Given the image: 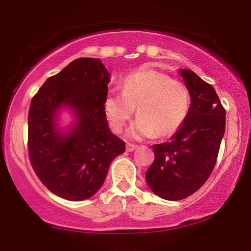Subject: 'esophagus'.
<instances>
[{
    "mask_svg": "<svg viewBox=\"0 0 251 251\" xmlns=\"http://www.w3.org/2000/svg\"><path fill=\"white\" fill-rule=\"evenodd\" d=\"M136 146L135 144H130V143H127L126 144V151H128V152H132V151H134L136 149Z\"/></svg>",
    "mask_w": 251,
    "mask_h": 251,
    "instance_id": "esophagus-1",
    "label": "esophagus"
}]
</instances>
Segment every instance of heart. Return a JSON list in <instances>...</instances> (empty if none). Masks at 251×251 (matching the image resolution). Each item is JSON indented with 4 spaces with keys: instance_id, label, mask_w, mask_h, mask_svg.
I'll return each instance as SVG.
<instances>
[{
    "instance_id": "b5f03b06",
    "label": "heart",
    "mask_w": 251,
    "mask_h": 251,
    "mask_svg": "<svg viewBox=\"0 0 251 251\" xmlns=\"http://www.w3.org/2000/svg\"><path fill=\"white\" fill-rule=\"evenodd\" d=\"M189 91L182 82L151 68L127 75L123 92H109L104 111L112 132L119 133L136 114L139 118L127 132L132 139L167 136L175 133L189 112Z\"/></svg>"
}]
</instances>
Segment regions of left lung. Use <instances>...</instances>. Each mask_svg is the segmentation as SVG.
Wrapping results in <instances>:
<instances>
[{
  "label": "left lung",
  "mask_w": 251,
  "mask_h": 251,
  "mask_svg": "<svg viewBox=\"0 0 251 251\" xmlns=\"http://www.w3.org/2000/svg\"><path fill=\"white\" fill-rule=\"evenodd\" d=\"M191 98L189 112L168 142L153 144L146 181L154 195L182 200L199 190L216 164L225 133V109L214 87L190 69H179Z\"/></svg>",
  "instance_id": "8db88e82"
}]
</instances>
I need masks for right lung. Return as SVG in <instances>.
<instances>
[{
  "instance_id": "add662e5",
  "label": "right lung",
  "mask_w": 251,
  "mask_h": 251,
  "mask_svg": "<svg viewBox=\"0 0 251 251\" xmlns=\"http://www.w3.org/2000/svg\"><path fill=\"white\" fill-rule=\"evenodd\" d=\"M110 74L100 59L79 58L50 77L31 99L28 150L35 173L58 197L89 199L99 191L111 161L125 152V142L111 133L104 100ZM68 110L69 126L59 125Z\"/></svg>"
}]
</instances>
